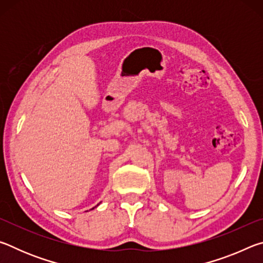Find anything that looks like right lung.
<instances>
[{"mask_svg":"<svg viewBox=\"0 0 263 263\" xmlns=\"http://www.w3.org/2000/svg\"><path fill=\"white\" fill-rule=\"evenodd\" d=\"M92 209H94V208H92Z\"/></svg>","mask_w":263,"mask_h":263,"instance_id":"1","label":"right lung"}]
</instances>
